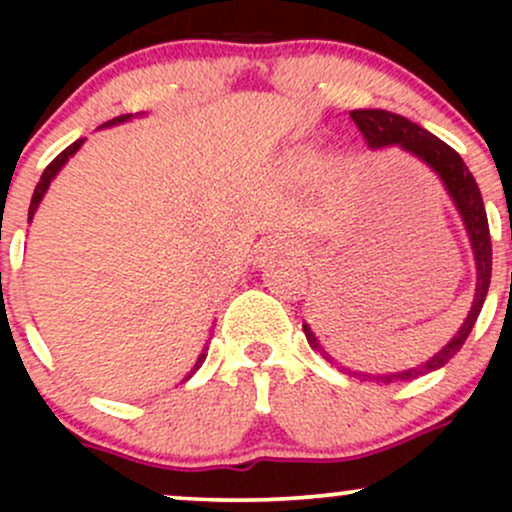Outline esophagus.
<instances>
[{
    "label": "esophagus",
    "instance_id": "esophagus-1",
    "mask_svg": "<svg viewBox=\"0 0 512 512\" xmlns=\"http://www.w3.org/2000/svg\"><path fill=\"white\" fill-rule=\"evenodd\" d=\"M301 252V243H298L293 236H274L272 240L262 245V257L260 260H267V257L274 255H298Z\"/></svg>",
    "mask_w": 512,
    "mask_h": 512
}]
</instances>
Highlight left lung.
I'll return each instance as SVG.
<instances>
[{
	"instance_id": "left-lung-1",
	"label": "left lung",
	"mask_w": 512,
	"mask_h": 512,
	"mask_svg": "<svg viewBox=\"0 0 512 512\" xmlns=\"http://www.w3.org/2000/svg\"><path fill=\"white\" fill-rule=\"evenodd\" d=\"M351 117H354L356 127L361 129V134L366 137V142L370 149H380V146H402L404 151L409 154L419 156L421 161L428 163L436 173L440 175V180L445 182L448 187L450 197L455 199L457 209H460L464 226H467L469 240H472V250H474V260H477V293H474V303L472 310H469L467 320L460 327V332L450 339L445 349H440L431 361H426L424 366L404 370V373H392V375H373V380H380V383H392V380H414L419 375L431 373L440 366L450 361L457 351L462 349V344L467 342L469 332H472L474 322L481 313V305L486 301V293H489V284H491V233H489V219H486V209H484V199H481L479 185L474 180V175L469 173V168L464 166V161L460 158L452 146L445 142H440L436 134L426 132L424 127H419L416 122L407 120V117L390 113V110H380V108H366V110H351ZM305 337L308 342L315 346L317 351L320 344H317L313 330L308 325H303ZM322 356L330 358L322 351ZM346 373L358 375V378H370V375L363 373H354V370H346Z\"/></svg>"
}]
</instances>
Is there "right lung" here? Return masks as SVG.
Returning <instances> with one entry per match:
<instances>
[{
    "instance_id": "obj_1",
    "label": "right lung",
    "mask_w": 512,
    "mask_h": 512,
    "mask_svg": "<svg viewBox=\"0 0 512 512\" xmlns=\"http://www.w3.org/2000/svg\"><path fill=\"white\" fill-rule=\"evenodd\" d=\"M129 117L132 115H120V117H115V120H110V122H105L103 127H108V125H117V122H125V120H129ZM84 144V139H76L74 144H69L67 149L62 151L60 156L57 158H52V163L48 168L43 170V175H40V182L38 185H35V192H33V199H31V207H28V219H33V214H35V209H38V204H40V199H43V195H45V190H48L50 187V182H52V178H55L57 173H60V168L64 166V163L69 161V156L72 154H76V149H79V146ZM204 358H207V349H204V354H199V358H197V363H195V370L202 366L204 363ZM195 370H192V373H195ZM192 373L187 375V378H192ZM185 378V380H187Z\"/></svg>"
}]
</instances>
